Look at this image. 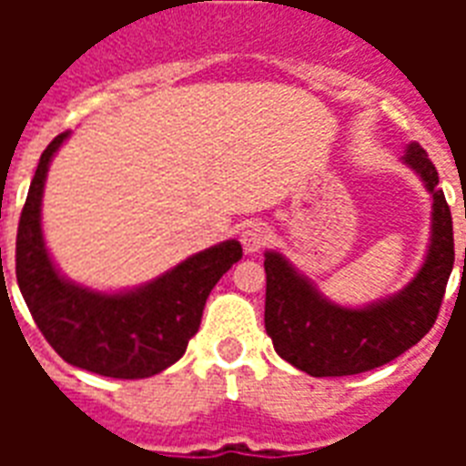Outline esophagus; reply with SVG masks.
Wrapping results in <instances>:
<instances>
[{
	"mask_svg": "<svg viewBox=\"0 0 466 466\" xmlns=\"http://www.w3.org/2000/svg\"><path fill=\"white\" fill-rule=\"evenodd\" d=\"M268 241H270V229L268 225H263V222H251V225L244 227V232H241V247H244L247 254L261 251Z\"/></svg>",
	"mask_w": 466,
	"mask_h": 466,
	"instance_id": "obj_1",
	"label": "esophagus"
}]
</instances>
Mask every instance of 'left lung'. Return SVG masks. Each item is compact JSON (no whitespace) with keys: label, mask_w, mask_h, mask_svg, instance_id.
Here are the masks:
<instances>
[{"label":"left lung","mask_w":466,"mask_h":466,"mask_svg":"<svg viewBox=\"0 0 466 466\" xmlns=\"http://www.w3.org/2000/svg\"><path fill=\"white\" fill-rule=\"evenodd\" d=\"M401 161L433 198L426 258L401 290L362 307L336 305L283 254H263L266 331L276 353L307 375L343 377L382 368L416 346L438 319L455 266L452 215L426 149L411 142Z\"/></svg>","instance_id":"left-lung-1"}]
</instances>
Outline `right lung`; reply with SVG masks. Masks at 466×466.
Returning <instances> with one entry per match:
<instances>
[{"label": "right lung", "mask_w": 466, "mask_h": 466, "mask_svg": "<svg viewBox=\"0 0 466 466\" xmlns=\"http://www.w3.org/2000/svg\"><path fill=\"white\" fill-rule=\"evenodd\" d=\"M67 137L57 135L40 155L18 219V290L40 333L69 365L116 380L159 375L186 353L205 299L241 258V244L219 241L133 290L101 292L67 280L47 254L40 225L47 168Z\"/></svg>", "instance_id": "obj_1"}]
</instances>
